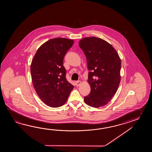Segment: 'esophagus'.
Wrapping results in <instances>:
<instances>
[{
  "label": "esophagus",
  "instance_id": "esophagus-1",
  "mask_svg": "<svg viewBox=\"0 0 152 152\" xmlns=\"http://www.w3.org/2000/svg\"><path fill=\"white\" fill-rule=\"evenodd\" d=\"M75 83H76V85L78 86H79L81 84V81H75Z\"/></svg>",
  "mask_w": 152,
  "mask_h": 152
}]
</instances>
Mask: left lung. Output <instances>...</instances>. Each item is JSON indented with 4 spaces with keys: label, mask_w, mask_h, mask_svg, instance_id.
I'll return each instance as SVG.
<instances>
[{
    "label": "left lung",
    "mask_w": 152,
    "mask_h": 152,
    "mask_svg": "<svg viewBox=\"0 0 152 152\" xmlns=\"http://www.w3.org/2000/svg\"><path fill=\"white\" fill-rule=\"evenodd\" d=\"M87 60L90 93L84 97L88 105H105L115 94L121 80V61L113 47L103 39L85 37L79 43Z\"/></svg>",
    "instance_id": "obj_1"
}]
</instances>
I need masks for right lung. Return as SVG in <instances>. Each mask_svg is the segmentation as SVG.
<instances>
[{"label":"right lung","mask_w":152,"mask_h":152,"mask_svg":"<svg viewBox=\"0 0 152 152\" xmlns=\"http://www.w3.org/2000/svg\"><path fill=\"white\" fill-rule=\"evenodd\" d=\"M74 43L72 39L55 38L43 43L32 59L30 72L39 98L52 107L63 105L74 86L66 78L63 60Z\"/></svg>","instance_id":"add662e5"}]
</instances>
